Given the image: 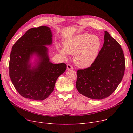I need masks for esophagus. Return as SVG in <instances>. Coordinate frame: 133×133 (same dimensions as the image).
<instances>
[{"mask_svg": "<svg viewBox=\"0 0 133 133\" xmlns=\"http://www.w3.org/2000/svg\"><path fill=\"white\" fill-rule=\"evenodd\" d=\"M67 69H68V70L73 69V68H74L70 64H68L67 66Z\"/></svg>", "mask_w": 133, "mask_h": 133, "instance_id": "obj_1", "label": "esophagus"}]
</instances>
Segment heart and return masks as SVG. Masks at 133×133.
<instances>
[{"label":"heart","mask_w":133,"mask_h":133,"mask_svg":"<svg viewBox=\"0 0 133 133\" xmlns=\"http://www.w3.org/2000/svg\"><path fill=\"white\" fill-rule=\"evenodd\" d=\"M64 48L58 49L64 58L67 54H74L75 64L81 68L90 66L96 61L101 46V41L97 36L84 33L76 35L66 40Z\"/></svg>","instance_id":"b5f03b06"}]
</instances>
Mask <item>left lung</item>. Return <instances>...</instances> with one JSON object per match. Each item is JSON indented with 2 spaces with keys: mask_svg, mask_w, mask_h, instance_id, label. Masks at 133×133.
<instances>
[{
  "mask_svg": "<svg viewBox=\"0 0 133 133\" xmlns=\"http://www.w3.org/2000/svg\"><path fill=\"white\" fill-rule=\"evenodd\" d=\"M125 69V57L121 45L105 31L103 46L96 61L90 67L77 70L76 88L89 98H106L121 82Z\"/></svg>",
  "mask_w": 133,
  "mask_h": 133,
  "instance_id": "left-lung-1",
  "label": "left lung"
}]
</instances>
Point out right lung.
<instances>
[{
    "label": "right lung",
    "mask_w": 133,
    "mask_h": 133,
    "mask_svg": "<svg viewBox=\"0 0 133 133\" xmlns=\"http://www.w3.org/2000/svg\"><path fill=\"white\" fill-rule=\"evenodd\" d=\"M52 37L49 27L32 28L12 47L9 76L16 90L25 98L46 99L53 91L57 79L67 68L64 63L54 64L49 61L45 46L52 44ZM34 54L38 59L32 67L30 61Z\"/></svg>",
    "instance_id": "obj_1"
}]
</instances>
